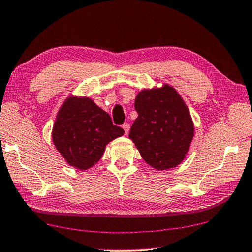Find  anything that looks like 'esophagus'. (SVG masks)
Returning <instances> with one entry per match:
<instances>
[{"mask_svg":"<svg viewBox=\"0 0 252 252\" xmlns=\"http://www.w3.org/2000/svg\"><path fill=\"white\" fill-rule=\"evenodd\" d=\"M129 128H130V125H129L128 123H125V124H123V129L125 130V134H126V135L128 134Z\"/></svg>","mask_w":252,"mask_h":252,"instance_id":"obj_1","label":"esophagus"}]
</instances>
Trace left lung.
<instances>
[{
	"instance_id": "8db88e82",
	"label": "left lung",
	"mask_w": 252,
	"mask_h": 252,
	"mask_svg": "<svg viewBox=\"0 0 252 252\" xmlns=\"http://www.w3.org/2000/svg\"><path fill=\"white\" fill-rule=\"evenodd\" d=\"M138 117L129 138L146 163L158 170L181 163L190 148L193 124L183 98L172 87L142 90L135 99Z\"/></svg>"
}]
</instances>
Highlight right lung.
Masks as SVG:
<instances>
[{"label":"right lung","instance_id":"obj_1","mask_svg":"<svg viewBox=\"0 0 252 252\" xmlns=\"http://www.w3.org/2000/svg\"><path fill=\"white\" fill-rule=\"evenodd\" d=\"M122 135V127L90 98L69 96L57 114L52 136L69 165L87 170L101 158L108 143Z\"/></svg>","mask_w":252,"mask_h":252}]
</instances>
